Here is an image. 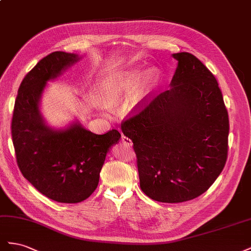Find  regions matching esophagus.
I'll return each instance as SVG.
<instances>
[{
    "label": "esophagus",
    "instance_id": "esophagus-1",
    "mask_svg": "<svg viewBox=\"0 0 251 251\" xmlns=\"http://www.w3.org/2000/svg\"><path fill=\"white\" fill-rule=\"evenodd\" d=\"M121 140H122V143H123L125 146H128V147H131L132 146V141L129 138L125 137V135H122Z\"/></svg>",
    "mask_w": 251,
    "mask_h": 251
}]
</instances>
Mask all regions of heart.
I'll return each mask as SVG.
<instances>
[{
  "label": "heart",
  "instance_id": "obj_1",
  "mask_svg": "<svg viewBox=\"0 0 251 251\" xmlns=\"http://www.w3.org/2000/svg\"><path fill=\"white\" fill-rule=\"evenodd\" d=\"M162 73L157 67H150L141 74L139 69L122 71L111 75L104 86V104L112 106L122 96L131 94L130 104L133 108L144 105L159 86Z\"/></svg>",
  "mask_w": 251,
  "mask_h": 251
}]
</instances>
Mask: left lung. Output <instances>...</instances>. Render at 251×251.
<instances>
[{
	"instance_id": "8db88e82",
	"label": "left lung",
	"mask_w": 251,
	"mask_h": 251,
	"mask_svg": "<svg viewBox=\"0 0 251 251\" xmlns=\"http://www.w3.org/2000/svg\"><path fill=\"white\" fill-rule=\"evenodd\" d=\"M177 61L169 89L123 122L133 143L140 187L162 203L201 196L227 160L229 120L216 77L189 52Z\"/></svg>"
}]
</instances>
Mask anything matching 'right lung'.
Segmentation results:
<instances>
[{
    "mask_svg": "<svg viewBox=\"0 0 251 251\" xmlns=\"http://www.w3.org/2000/svg\"><path fill=\"white\" fill-rule=\"evenodd\" d=\"M80 59L63 51L43 58L21 83L12 116V142L21 173L42 195L59 203H80L91 196L106 154L121 138L116 129L92 133L78 121L55 129L43 117L40 104L47 82Z\"/></svg>",
    "mask_w": 251,
    "mask_h": 251,
    "instance_id": "obj_1",
    "label": "right lung"
}]
</instances>
